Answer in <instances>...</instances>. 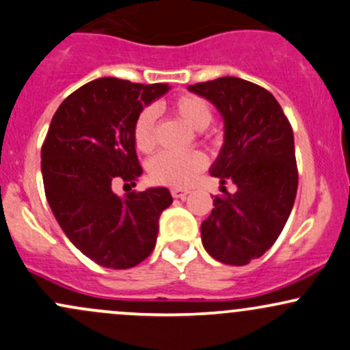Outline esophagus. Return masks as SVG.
<instances>
[{
    "label": "esophagus",
    "mask_w": 350,
    "mask_h": 350,
    "mask_svg": "<svg viewBox=\"0 0 350 350\" xmlns=\"http://www.w3.org/2000/svg\"><path fill=\"white\" fill-rule=\"evenodd\" d=\"M171 194H172V198H174V200H186V196L189 194V191L179 189V187H172Z\"/></svg>",
    "instance_id": "34e87169"
}]
</instances>
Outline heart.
Returning <instances> with one entry per match:
<instances>
[{"label":"heart","instance_id":"b5f03b06","mask_svg":"<svg viewBox=\"0 0 350 350\" xmlns=\"http://www.w3.org/2000/svg\"><path fill=\"white\" fill-rule=\"evenodd\" d=\"M171 109L196 131H203L213 120L211 104L201 95H176ZM132 134L135 147L142 152H150L156 147V109L144 107L139 112ZM206 163V156L200 150H163L149 163V176L157 185L186 187L203 171Z\"/></svg>","mask_w":350,"mask_h":350}]
</instances>
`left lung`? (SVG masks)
<instances>
[{"mask_svg": "<svg viewBox=\"0 0 350 350\" xmlns=\"http://www.w3.org/2000/svg\"><path fill=\"white\" fill-rule=\"evenodd\" d=\"M187 88L224 119V144L211 167L224 196L213 200L201 240L215 260L241 267L277 241L292 213L299 187L292 126L277 98L248 80L221 77ZM228 180L237 186L233 195Z\"/></svg>", "mask_w": 350, "mask_h": 350, "instance_id": "obj_1", "label": "left lung"}]
</instances>
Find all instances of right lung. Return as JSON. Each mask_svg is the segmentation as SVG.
<instances>
[{"instance_id": "add662e5", "label": "right lung", "mask_w": 350, "mask_h": 350, "mask_svg": "<svg viewBox=\"0 0 350 350\" xmlns=\"http://www.w3.org/2000/svg\"><path fill=\"white\" fill-rule=\"evenodd\" d=\"M167 83L97 79L77 88L55 112L42 146L46 201L68 240L95 263L126 270L152 253L167 187L120 198L116 183L135 186L142 167L132 129Z\"/></svg>"}]
</instances>
